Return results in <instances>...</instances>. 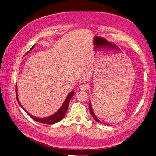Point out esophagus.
Here are the masks:
<instances>
[{"label":"esophagus","instance_id":"esophagus-1","mask_svg":"<svg viewBox=\"0 0 156 156\" xmlns=\"http://www.w3.org/2000/svg\"><path fill=\"white\" fill-rule=\"evenodd\" d=\"M89 85L88 83H83L80 86V89L82 90V91H85V90L89 89Z\"/></svg>","mask_w":156,"mask_h":156}]
</instances>
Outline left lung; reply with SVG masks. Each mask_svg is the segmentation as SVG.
<instances>
[{
  "label": "left lung",
  "mask_w": 156,
  "mask_h": 156,
  "mask_svg": "<svg viewBox=\"0 0 156 156\" xmlns=\"http://www.w3.org/2000/svg\"><path fill=\"white\" fill-rule=\"evenodd\" d=\"M89 110H90V112H91V115H92V116H93V119L96 120L97 122H100V120H98V119H97V117H96V115H94V112H93V109H92V107H91V102H89Z\"/></svg>",
  "instance_id": "left-lung-1"
}]
</instances>
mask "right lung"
Here are the masks:
<instances>
[{
    "mask_svg": "<svg viewBox=\"0 0 156 156\" xmlns=\"http://www.w3.org/2000/svg\"><path fill=\"white\" fill-rule=\"evenodd\" d=\"M34 47V46L30 48V50H29V51L27 52V54L28 52H29L30 51H31V50ZM16 98H17V100L18 103L19 104V105H21V107L24 110L25 112H26L28 115H29L30 117L32 119H33L34 120H36V121L38 122H40V123H43V124H55L56 123L59 121H60V120H62L63 118L64 117L65 115L67 113V109H68V105H69V102L70 100H71V98L73 97V95L74 94V91H71V93H70L69 94V95L67 96V98L65 99V100L64 101L62 106L61 107V108H60L58 111L56 113H54V115H51V117H46V118H38V117H36L33 116V115H30L29 113H28L26 110H25L24 109V108L22 106V105L20 104L19 102V98L17 97V86H16Z\"/></svg>",
    "mask_w": 156,
    "mask_h": 156,
    "instance_id": "right-lung-1",
    "label": "right lung"
}]
</instances>
